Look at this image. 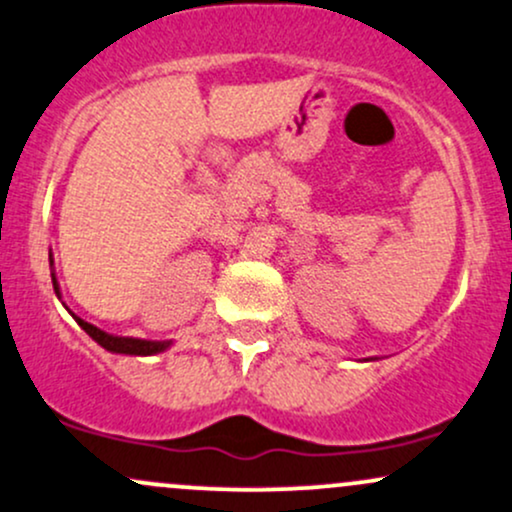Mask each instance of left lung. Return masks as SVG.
Returning a JSON list of instances; mask_svg holds the SVG:
<instances>
[{"mask_svg":"<svg viewBox=\"0 0 512 512\" xmlns=\"http://www.w3.org/2000/svg\"><path fill=\"white\" fill-rule=\"evenodd\" d=\"M366 361H368V358H366Z\"/></svg>","mask_w":512,"mask_h":512,"instance_id":"1","label":"left lung"}]
</instances>
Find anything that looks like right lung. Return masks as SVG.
I'll return each mask as SVG.
<instances>
[{
	"label": "right lung",
	"mask_w": 512,
	"mask_h": 512,
	"mask_svg": "<svg viewBox=\"0 0 512 512\" xmlns=\"http://www.w3.org/2000/svg\"><path fill=\"white\" fill-rule=\"evenodd\" d=\"M50 267H52V252H50ZM52 286H55V293L57 298L62 301V291H60V284H57V276H55V267H52ZM64 305V303H62ZM67 308V305H64ZM69 310V308H67ZM72 313V310H69ZM72 317L76 322H79V327L84 330L88 337L93 339V342H98L103 346L105 351H110V354H127V356H154V354H161V351L170 349V342H149V339H134V337H117V334H108L103 330H98L96 325H91V322L81 320V317H76L72 313Z\"/></svg>",
	"instance_id": "right-lung-1"
}]
</instances>
